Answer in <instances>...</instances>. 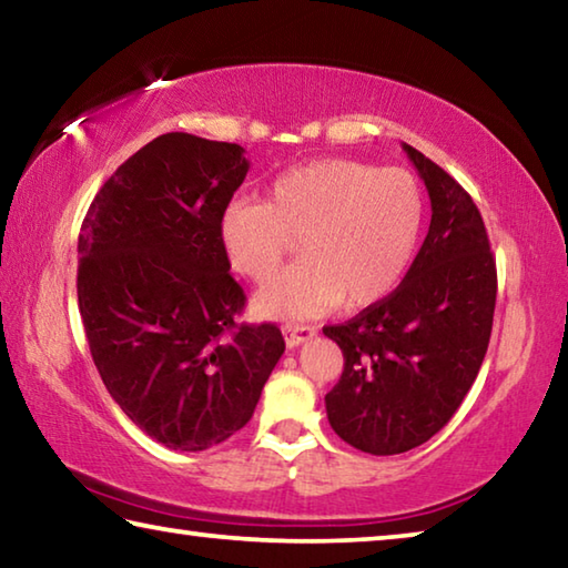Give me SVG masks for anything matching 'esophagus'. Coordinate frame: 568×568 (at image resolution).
Masks as SVG:
<instances>
[{
  "instance_id": "esophagus-1",
  "label": "esophagus",
  "mask_w": 568,
  "mask_h": 568,
  "mask_svg": "<svg viewBox=\"0 0 568 568\" xmlns=\"http://www.w3.org/2000/svg\"><path fill=\"white\" fill-rule=\"evenodd\" d=\"M315 333H318V331L311 328V325H285V328H283L287 348H297L301 343H307Z\"/></svg>"
}]
</instances>
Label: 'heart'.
<instances>
[{
  "instance_id": "heart-1",
  "label": "heart",
  "mask_w": 568,
  "mask_h": 568,
  "mask_svg": "<svg viewBox=\"0 0 568 568\" xmlns=\"http://www.w3.org/2000/svg\"><path fill=\"white\" fill-rule=\"evenodd\" d=\"M426 197L408 170L328 158L277 175L263 200L235 197L220 210L217 240L227 265L253 283L277 273L293 240L303 263L255 295L257 315L315 318L368 307L396 291L416 255Z\"/></svg>"
}]
</instances>
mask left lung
Masks as SVG:
<instances>
[{
    "mask_svg": "<svg viewBox=\"0 0 568 568\" xmlns=\"http://www.w3.org/2000/svg\"><path fill=\"white\" fill-rule=\"evenodd\" d=\"M426 182L430 225L403 283L348 323L325 325L343 373L325 410L345 444L406 454L454 418L491 341L496 261L478 207L458 182L403 145Z\"/></svg>",
    "mask_w": 568,
    "mask_h": 568,
    "instance_id": "1",
    "label": "left lung"
}]
</instances>
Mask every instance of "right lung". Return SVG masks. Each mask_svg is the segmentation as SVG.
<instances>
[{"label":"right lung","instance_id":"add662e5","mask_svg":"<svg viewBox=\"0 0 568 568\" xmlns=\"http://www.w3.org/2000/svg\"><path fill=\"white\" fill-rule=\"evenodd\" d=\"M247 170L235 142L160 134L100 187L77 243V301L104 388L172 450L237 434L285 351L277 325L235 323L245 293L217 240Z\"/></svg>","mask_w":568,"mask_h":568}]
</instances>
